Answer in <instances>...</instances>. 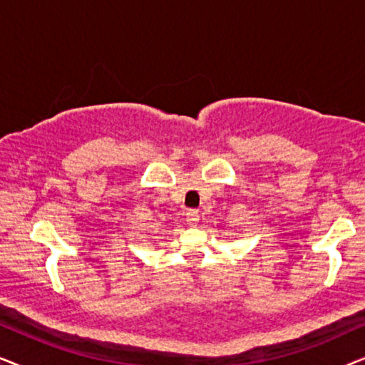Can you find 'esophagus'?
Segmentation results:
<instances>
[{"label":"esophagus","instance_id":"1","mask_svg":"<svg viewBox=\"0 0 365 365\" xmlns=\"http://www.w3.org/2000/svg\"><path fill=\"white\" fill-rule=\"evenodd\" d=\"M199 217H201V216H199L197 211H187L186 212V221H187L189 226H196Z\"/></svg>","mask_w":365,"mask_h":365}]
</instances>
